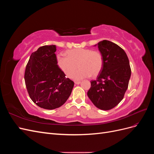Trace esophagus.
<instances>
[{
  "label": "esophagus",
  "mask_w": 154,
  "mask_h": 154,
  "mask_svg": "<svg viewBox=\"0 0 154 154\" xmlns=\"http://www.w3.org/2000/svg\"><path fill=\"white\" fill-rule=\"evenodd\" d=\"M81 82H79V81H77V82H74V83H75V84H76V85H79L80 84Z\"/></svg>",
  "instance_id": "obj_1"
}]
</instances>
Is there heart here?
<instances>
[{
    "label": "heart",
    "instance_id": "1",
    "mask_svg": "<svg viewBox=\"0 0 154 154\" xmlns=\"http://www.w3.org/2000/svg\"><path fill=\"white\" fill-rule=\"evenodd\" d=\"M66 57L58 55L57 64L66 75L71 78L78 66L80 68L73 76L74 80H79L98 75L103 67V57L100 51L91 49L76 48L66 52Z\"/></svg>",
    "mask_w": 154,
    "mask_h": 154
}]
</instances>
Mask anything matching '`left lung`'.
<instances>
[{"mask_svg":"<svg viewBox=\"0 0 154 154\" xmlns=\"http://www.w3.org/2000/svg\"><path fill=\"white\" fill-rule=\"evenodd\" d=\"M103 57V67L96 80L91 81L87 96L97 108L108 110L123 99L130 76L129 60L125 51L110 41L97 44Z\"/></svg>","mask_w":154,"mask_h":154,"instance_id":"left-lung-1","label":"left lung"}]
</instances>
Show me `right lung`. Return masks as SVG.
<instances>
[{"label": "right lung", "instance_id": "right-lung-1", "mask_svg": "<svg viewBox=\"0 0 154 154\" xmlns=\"http://www.w3.org/2000/svg\"><path fill=\"white\" fill-rule=\"evenodd\" d=\"M56 45H44L32 53L27 63L24 80L31 100L42 109L63 105L71 94L74 82L57 65Z\"/></svg>", "mask_w": 154, "mask_h": 154}]
</instances>
